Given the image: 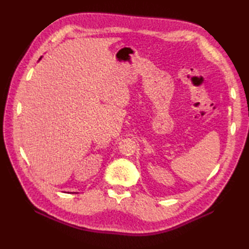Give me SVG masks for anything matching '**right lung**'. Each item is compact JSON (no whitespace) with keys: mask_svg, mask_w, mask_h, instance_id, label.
Listing matches in <instances>:
<instances>
[{"mask_svg":"<svg viewBox=\"0 0 249 249\" xmlns=\"http://www.w3.org/2000/svg\"><path fill=\"white\" fill-rule=\"evenodd\" d=\"M40 59H41V57H40ZM40 59H39V60H40ZM68 194H76V193H68Z\"/></svg>","mask_w":249,"mask_h":249,"instance_id":"right-lung-1","label":"right lung"}]
</instances>
